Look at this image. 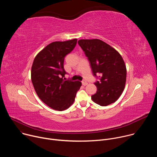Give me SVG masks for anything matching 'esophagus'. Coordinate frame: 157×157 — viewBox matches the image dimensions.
<instances>
[{
  "instance_id": "esophagus-1",
  "label": "esophagus",
  "mask_w": 157,
  "mask_h": 157,
  "mask_svg": "<svg viewBox=\"0 0 157 157\" xmlns=\"http://www.w3.org/2000/svg\"><path fill=\"white\" fill-rule=\"evenodd\" d=\"M88 83H87V82L86 81H82V84L83 85V86H86L87 84Z\"/></svg>"
}]
</instances>
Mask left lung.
<instances>
[{"instance_id": "1", "label": "left lung", "mask_w": 157, "mask_h": 157, "mask_svg": "<svg viewBox=\"0 0 157 157\" xmlns=\"http://www.w3.org/2000/svg\"><path fill=\"white\" fill-rule=\"evenodd\" d=\"M78 43L89 61L94 76L99 79L94 82L98 91L91 99L101 106L116 102L126 81V66L121 55L98 39L79 40Z\"/></svg>"}]
</instances>
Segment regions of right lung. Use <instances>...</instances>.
<instances>
[{
  "instance_id": "obj_1",
  "label": "right lung",
  "mask_w": 157,
  "mask_h": 157,
  "mask_svg": "<svg viewBox=\"0 0 157 157\" xmlns=\"http://www.w3.org/2000/svg\"><path fill=\"white\" fill-rule=\"evenodd\" d=\"M77 39L53 42L35 58L32 81L39 98L53 109L62 111L73 103L81 86L79 81L64 80L65 56L76 45Z\"/></svg>"
}]
</instances>
